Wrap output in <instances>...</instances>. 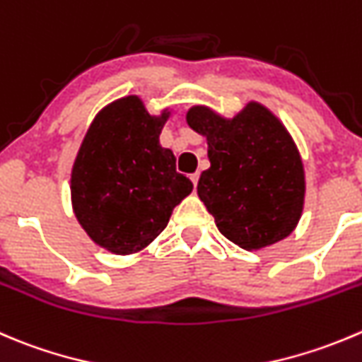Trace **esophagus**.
<instances>
[{"label":"esophagus","mask_w":362,"mask_h":362,"mask_svg":"<svg viewBox=\"0 0 362 362\" xmlns=\"http://www.w3.org/2000/svg\"><path fill=\"white\" fill-rule=\"evenodd\" d=\"M198 178H199V173H192L191 175V182H192V185H194V187L198 185Z\"/></svg>","instance_id":"1"}]
</instances>
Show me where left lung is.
Instances as JSON below:
<instances>
[{
  "label": "left lung",
  "instance_id": "1",
  "mask_svg": "<svg viewBox=\"0 0 362 362\" xmlns=\"http://www.w3.org/2000/svg\"><path fill=\"white\" fill-rule=\"evenodd\" d=\"M185 120L209 145L198 196L217 230L247 251L288 237L303 216L306 173L283 122L255 100L233 118L192 106Z\"/></svg>",
  "mask_w": 362,
  "mask_h": 362
}]
</instances>
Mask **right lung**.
<instances>
[{
  "instance_id": "obj_1",
  "label": "right lung",
  "mask_w": 362,
  "mask_h": 362,
  "mask_svg": "<svg viewBox=\"0 0 362 362\" xmlns=\"http://www.w3.org/2000/svg\"><path fill=\"white\" fill-rule=\"evenodd\" d=\"M170 117V107L150 115L138 95L122 97L95 115L77 150L72 210L88 237L113 255L148 247L191 194L192 182L159 143Z\"/></svg>"
}]
</instances>
